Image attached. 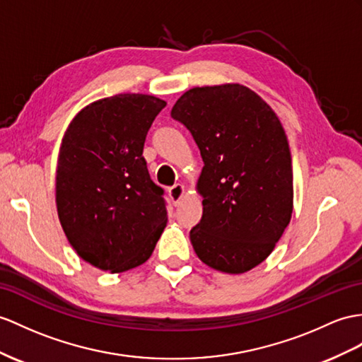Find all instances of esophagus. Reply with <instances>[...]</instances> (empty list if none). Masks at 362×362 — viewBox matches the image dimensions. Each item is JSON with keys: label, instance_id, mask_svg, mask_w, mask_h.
Segmentation results:
<instances>
[{"label": "esophagus", "instance_id": "1", "mask_svg": "<svg viewBox=\"0 0 362 362\" xmlns=\"http://www.w3.org/2000/svg\"><path fill=\"white\" fill-rule=\"evenodd\" d=\"M167 192H169V197H170L173 204L176 206L181 201V198L184 197V193H186V187H184L182 184H175V186L169 187V190Z\"/></svg>", "mask_w": 362, "mask_h": 362}]
</instances>
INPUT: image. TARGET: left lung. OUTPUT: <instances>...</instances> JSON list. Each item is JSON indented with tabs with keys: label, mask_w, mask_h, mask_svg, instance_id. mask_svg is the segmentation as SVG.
Returning <instances> with one entry per match:
<instances>
[{
	"label": "left lung",
	"mask_w": 362,
	"mask_h": 362,
	"mask_svg": "<svg viewBox=\"0 0 362 362\" xmlns=\"http://www.w3.org/2000/svg\"><path fill=\"white\" fill-rule=\"evenodd\" d=\"M204 161L201 221L190 230L198 258L226 273L266 259L293 209L292 156L276 113L241 84L195 87L175 103Z\"/></svg>",
	"instance_id": "obj_1"
}]
</instances>
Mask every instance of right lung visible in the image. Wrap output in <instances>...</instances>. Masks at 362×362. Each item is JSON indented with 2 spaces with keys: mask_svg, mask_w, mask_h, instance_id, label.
<instances>
[{
  "mask_svg": "<svg viewBox=\"0 0 362 362\" xmlns=\"http://www.w3.org/2000/svg\"><path fill=\"white\" fill-rule=\"evenodd\" d=\"M165 101L122 93L79 112L63 138L57 209L70 245L112 273L146 262L167 223L164 190L143 156L147 132Z\"/></svg>",
  "mask_w": 362,
  "mask_h": 362,
  "instance_id": "obj_1",
  "label": "right lung"
}]
</instances>
